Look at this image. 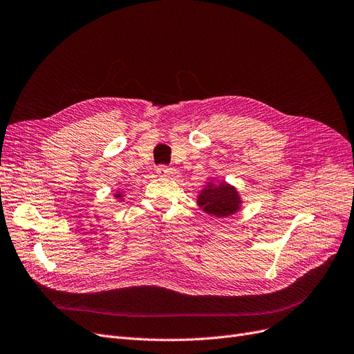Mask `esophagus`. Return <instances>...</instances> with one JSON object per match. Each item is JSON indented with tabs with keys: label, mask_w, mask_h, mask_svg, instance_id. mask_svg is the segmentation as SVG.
Masks as SVG:
<instances>
[{
	"label": "esophagus",
	"mask_w": 354,
	"mask_h": 354,
	"mask_svg": "<svg viewBox=\"0 0 354 354\" xmlns=\"http://www.w3.org/2000/svg\"><path fill=\"white\" fill-rule=\"evenodd\" d=\"M157 175H159V176H163V178H170V176H174V175H175V169H174V167H169V166L162 165V166L157 167Z\"/></svg>",
	"instance_id": "34e87169"
}]
</instances>
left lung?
I'll use <instances>...</instances> for the list:
<instances>
[{"mask_svg": "<svg viewBox=\"0 0 354 354\" xmlns=\"http://www.w3.org/2000/svg\"><path fill=\"white\" fill-rule=\"evenodd\" d=\"M197 204L207 214L225 218L239 210L242 200L236 188L229 185L225 180H220L217 185L207 182V185L198 194Z\"/></svg>", "mask_w": 354, "mask_h": 354, "instance_id": "8db88e82", "label": "left lung"}]
</instances>
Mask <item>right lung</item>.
I'll list each match as a JSON object with an SVG mask.
<instances>
[{"label":"right lung","instance_id":"obj_1","mask_svg":"<svg viewBox=\"0 0 354 354\" xmlns=\"http://www.w3.org/2000/svg\"><path fill=\"white\" fill-rule=\"evenodd\" d=\"M115 198H116V200H120V201H124V194H121V192L115 194Z\"/></svg>","mask_w":354,"mask_h":354}]
</instances>
